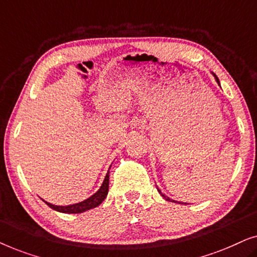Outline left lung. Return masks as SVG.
I'll return each mask as SVG.
<instances>
[{"mask_svg": "<svg viewBox=\"0 0 257 257\" xmlns=\"http://www.w3.org/2000/svg\"><path fill=\"white\" fill-rule=\"evenodd\" d=\"M213 76H214V77H215V80H216V83H217V84H219V85H220V80H219V78H217V77L215 76V73H213ZM157 189H158V192H159V193H160V194H161V196H163V198H164L165 200H167V201H171V202H177V201H175V200H171L170 198H168V196H166V195H165V194H164V193H161V191H160V189H159V188H158V187H157ZM180 203H181V202H180ZM181 205H182V203H181ZM185 205H186V203H185Z\"/></svg>", "mask_w": 257, "mask_h": 257, "instance_id": "8db88e82", "label": "left lung"}]
</instances>
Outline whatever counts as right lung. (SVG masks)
<instances>
[{
    "label": "right lung",
    "instance_id": "right-lung-1",
    "mask_svg": "<svg viewBox=\"0 0 257 257\" xmlns=\"http://www.w3.org/2000/svg\"><path fill=\"white\" fill-rule=\"evenodd\" d=\"M111 168V167H110ZM110 172L107 171L106 175H105V179L101 184L100 188L94 193L93 195H91L90 198H87L86 200H84L82 202L78 203H73V205H69V206H56L52 205L50 202L43 201L47 203V205L50 207V208L57 210L59 213H66V214H78V213H83L86 212V210L92 209L94 207H98L101 202L104 201V199L106 198L107 193H108V177H110Z\"/></svg>",
    "mask_w": 257,
    "mask_h": 257
}]
</instances>
